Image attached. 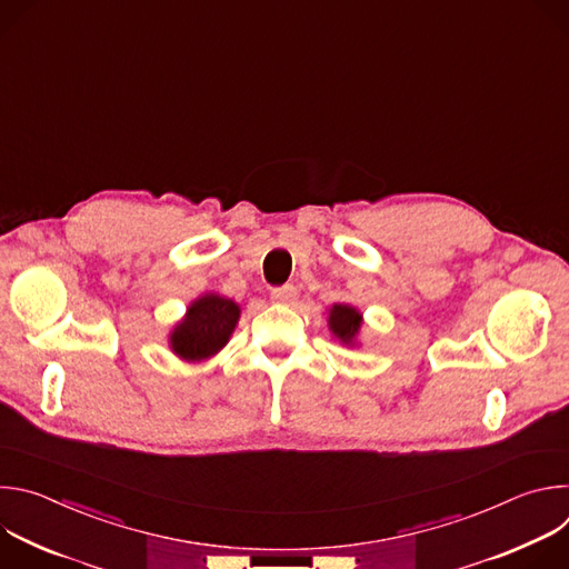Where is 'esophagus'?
Listing matches in <instances>:
<instances>
[{
  "label": "esophagus",
  "mask_w": 569,
  "mask_h": 569,
  "mask_svg": "<svg viewBox=\"0 0 569 569\" xmlns=\"http://www.w3.org/2000/svg\"><path fill=\"white\" fill-rule=\"evenodd\" d=\"M272 301H277V303H295L297 301V297H299V292H297V288L292 286V283H286V286H279V288H274L272 290Z\"/></svg>",
  "instance_id": "obj_1"
}]
</instances>
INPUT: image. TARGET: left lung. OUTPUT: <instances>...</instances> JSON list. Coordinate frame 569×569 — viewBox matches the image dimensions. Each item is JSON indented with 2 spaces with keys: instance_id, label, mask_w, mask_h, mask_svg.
<instances>
[{
  "instance_id": "left-lung-1",
  "label": "left lung",
  "mask_w": 569,
  "mask_h": 569,
  "mask_svg": "<svg viewBox=\"0 0 569 569\" xmlns=\"http://www.w3.org/2000/svg\"><path fill=\"white\" fill-rule=\"evenodd\" d=\"M329 323H331V331H333L342 342L349 345V342L356 338L358 329H360L362 315H360L356 308H351V306L338 303V306H333V310H331Z\"/></svg>"
}]
</instances>
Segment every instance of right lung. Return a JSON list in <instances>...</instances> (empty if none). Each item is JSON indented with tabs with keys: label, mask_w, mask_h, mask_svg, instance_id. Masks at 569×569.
Masks as SVG:
<instances>
[{
	"label": "right lung",
	"mask_w": 569,
	"mask_h": 569,
	"mask_svg": "<svg viewBox=\"0 0 569 569\" xmlns=\"http://www.w3.org/2000/svg\"><path fill=\"white\" fill-rule=\"evenodd\" d=\"M240 308L224 297L207 295L189 306L182 323L171 333L173 351L184 360H204L218 353L238 321Z\"/></svg>",
	"instance_id": "obj_1"
}]
</instances>
